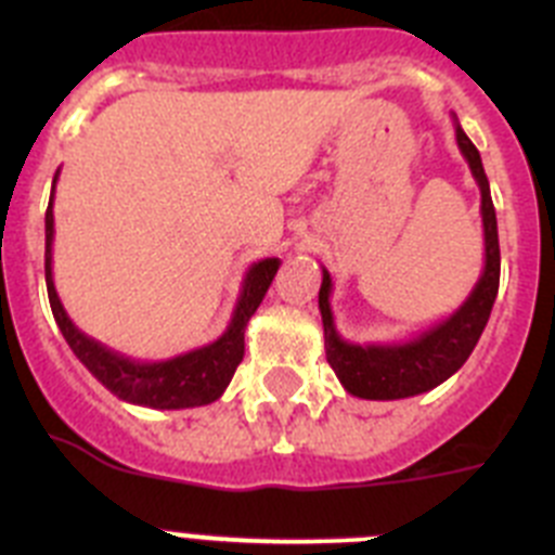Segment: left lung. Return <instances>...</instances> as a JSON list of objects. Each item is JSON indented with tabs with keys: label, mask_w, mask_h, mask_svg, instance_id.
<instances>
[{
	"label": "left lung",
	"mask_w": 555,
	"mask_h": 555,
	"mask_svg": "<svg viewBox=\"0 0 555 555\" xmlns=\"http://www.w3.org/2000/svg\"><path fill=\"white\" fill-rule=\"evenodd\" d=\"M455 144L469 164L475 183L480 189V219H483V272L448 320L436 322L434 327L420 336L397 341V345H352L338 336L331 311L333 281L331 272L322 269L320 286V313L325 327V356L336 377L352 397L364 400H403V397L423 395L444 384L450 375L464 366L469 352L478 345L480 333L487 327L492 313L494 297L500 286V244H498V217H494L492 194L480 152L475 150L467 132L461 130L453 116Z\"/></svg>",
	"instance_id": "left-lung-1"
}]
</instances>
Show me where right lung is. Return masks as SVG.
Returning a JSON list of instances; mask_svg holds the SVG:
<instances>
[{
    "mask_svg": "<svg viewBox=\"0 0 555 555\" xmlns=\"http://www.w3.org/2000/svg\"><path fill=\"white\" fill-rule=\"evenodd\" d=\"M61 169L55 171V183ZM55 183H52V197L47 208V292L49 306L55 313V322L61 327L66 345L72 347L80 358L86 370L105 386L107 391L132 405H146V409L160 411H178V409H197L208 405L222 397L228 389L230 377L235 366L242 364L244 358V331L247 322L258 306H261L263 294L272 286L274 274L281 269V258H261L258 263L247 269L242 283V294L233 308V317L228 322V331L210 341V345L189 350L183 356L166 358V361H139V358H127L121 352L111 350L96 338L86 336L80 327L72 322V317L63 308L57 297L55 278H52V242H55Z\"/></svg>",
    "mask_w": 555,
    "mask_h": 555,
    "instance_id": "right-lung-1",
    "label": "right lung"
}]
</instances>
